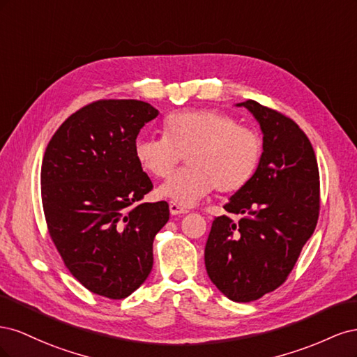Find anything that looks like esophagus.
<instances>
[{"instance_id": "obj_1", "label": "esophagus", "mask_w": 357, "mask_h": 357, "mask_svg": "<svg viewBox=\"0 0 357 357\" xmlns=\"http://www.w3.org/2000/svg\"><path fill=\"white\" fill-rule=\"evenodd\" d=\"M169 213L172 215H177V214H186L189 213V210L185 207H180V205L176 202H169Z\"/></svg>"}]
</instances>
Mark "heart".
<instances>
[{
    "mask_svg": "<svg viewBox=\"0 0 357 357\" xmlns=\"http://www.w3.org/2000/svg\"><path fill=\"white\" fill-rule=\"evenodd\" d=\"M162 134L138 137L134 158L149 176L165 180L185 156L188 167L159 189V195L185 207L213 188L219 193L238 192L253 178L264 156L262 137L218 110L171 113Z\"/></svg>",
    "mask_w": 357,
    "mask_h": 357,
    "instance_id": "obj_1",
    "label": "heart"
}]
</instances>
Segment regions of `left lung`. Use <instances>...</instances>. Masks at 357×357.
Instances as JSON below:
<instances>
[{
    "label": "left lung",
    "mask_w": 357,
    "mask_h": 357,
    "mask_svg": "<svg viewBox=\"0 0 357 357\" xmlns=\"http://www.w3.org/2000/svg\"><path fill=\"white\" fill-rule=\"evenodd\" d=\"M244 105L261 123L264 156L253 178L223 205L205 244L211 282L235 302H250L282 286L316 229L320 181L305 132L286 114L257 101Z\"/></svg>",
    "instance_id": "8db88e82"
}]
</instances>
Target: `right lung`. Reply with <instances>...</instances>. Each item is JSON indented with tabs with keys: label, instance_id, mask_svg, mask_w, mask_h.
I'll list each match as a JSON object with an SVG mask.
<instances>
[{
	"label": "right lung",
	"instance_id": "1",
	"mask_svg": "<svg viewBox=\"0 0 357 357\" xmlns=\"http://www.w3.org/2000/svg\"><path fill=\"white\" fill-rule=\"evenodd\" d=\"M158 110L137 100H98L53 134L41 164V202L63 265L92 294L123 299L153 266V238L169 219L165 201L134 158L137 135Z\"/></svg>",
	"mask_w": 357,
	"mask_h": 357
}]
</instances>
